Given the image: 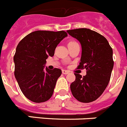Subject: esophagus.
<instances>
[{"mask_svg": "<svg viewBox=\"0 0 127 127\" xmlns=\"http://www.w3.org/2000/svg\"><path fill=\"white\" fill-rule=\"evenodd\" d=\"M69 72L68 70H62V74H69Z\"/></svg>", "mask_w": 127, "mask_h": 127, "instance_id": "1", "label": "esophagus"}]
</instances>
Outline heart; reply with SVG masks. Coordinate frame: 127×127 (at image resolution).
I'll return each mask as SVG.
<instances>
[{"label":"heart","instance_id":"1","mask_svg":"<svg viewBox=\"0 0 127 127\" xmlns=\"http://www.w3.org/2000/svg\"><path fill=\"white\" fill-rule=\"evenodd\" d=\"M70 42H75V41H70V42H69V43H70Z\"/></svg>","mask_w":127,"mask_h":127}]
</instances>
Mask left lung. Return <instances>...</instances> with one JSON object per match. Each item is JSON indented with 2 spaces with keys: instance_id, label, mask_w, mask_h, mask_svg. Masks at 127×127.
I'll return each mask as SVG.
<instances>
[{
  "instance_id": "1",
  "label": "left lung",
  "mask_w": 127,
  "mask_h": 127,
  "mask_svg": "<svg viewBox=\"0 0 127 127\" xmlns=\"http://www.w3.org/2000/svg\"><path fill=\"white\" fill-rule=\"evenodd\" d=\"M81 44V62L77 69H86V75L75 73L76 79L70 85L74 97L81 102L97 100L108 85L114 65L113 50L103 35L88 29L67 31Z\"/></svg>"
}]
</instances>
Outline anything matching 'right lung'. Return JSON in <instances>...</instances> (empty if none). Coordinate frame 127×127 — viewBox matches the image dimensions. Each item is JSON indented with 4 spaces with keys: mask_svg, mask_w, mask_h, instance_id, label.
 Instances as JSON below:
<instances>
[{
    "mask_svg": "<svg viewBox=\"0 0 127 127\" xmlns=\"http://www.w3.org/2000/svg\"><path fill=\"white\" fill-rule=\"evenodd\" d=\"M67 36L65 31L37 30L26 35L18 44L14 56V76L23 95L35 103L52 96L62 70L44 68L57 45Z\"/></svg>",
    "mask_w": 127,
    "mask_h": 127,
    "instance_id": "1",
    "label": "right lung"
}]
</instances>
